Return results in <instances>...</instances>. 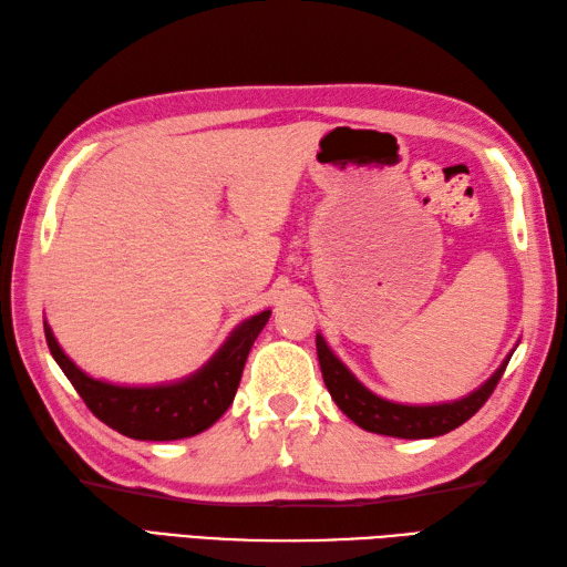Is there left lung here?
<instances>
[{
  "label": "left lung",
  "instance_id": "left-lung-1",
  "mask_svg": "<svg viewBox=\"0 0 567 567\" xmlns=\"http://www.w3.org/2000/svg\"><path fill=\"white\" fill-rule=\"evenodd\" d=\"M316 352H319L321 374L326 381V389L331 393V399L338 403L354 425H360L367 432L389 434V437L401 440H427L440 437L464 425L468 417L481 411V405L491 399L495 391L499 377H503L507 360L497 367L495 374L481 384L476 391H471L468 396L450 401V403H434V405H405L393 403L377 396L367 386H362L348 367L340 362L333 350L326 346L321 336H316Z\"/></svg>",
  "mask_w": 567,
  "mask_h": 567
}]
</instances>
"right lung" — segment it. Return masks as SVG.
Returning <instances> with one entry per match:
<instances>
[{
  "label": "right lung",
  "mask_w": 567,
  "mask_h": 567,
  "mask_svg": "<svg viewBox=\"0 0 567 567\" xmlns=\"http://www.w3.org/2000/svg\"><path fill=\"white\" fill-rule=\"evenodd\" d=\"M268 319L270 309L241 321L205 367L174 384L159 386H117L89 377L58 346L48 321L43 326L52 358L101 423L133 440L168 442L193 437L227 413L248 352Z\"/></svg>",
  "instance_id": "add662e5"
}]
</instances>
